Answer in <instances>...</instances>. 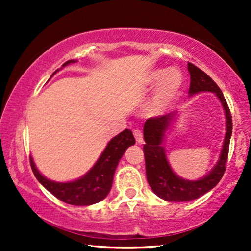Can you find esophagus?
Segmentation results:
<instances>
[{"mask_svg":"<svg viewBox=\"0 0 251 251\" xmlns=\"http://www.w3.org/2000/svg\"><path fill=\"white\" fill-rule=\"evenodd\" d=\"M133 135L137 140L138 144H142L143 143V132L140 129H134L133 131Z\"/></svg>","mask_w":251,"mask_h":251,"instance_id":"esophagus-1","label":"esophagus"}]
</instances>
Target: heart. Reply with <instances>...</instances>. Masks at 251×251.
I'll return each mask as SVG.
<instances>
[{"instance_id": "heart-1", "label": "heart", "mask_w": 251, "mask_h": 251, "mask_svg": "<svg viewBox=\"0 0 251 251\" xmlns=\"http://www.w3.org/2000/svg\"><path fill=\"white\" fill-rule=\"evenodd\" d=\"M148 85L157 87L150 98L146 109L151 116H162L174 107L178 100L184 85V76L178 68H160L149 74Z\"/></svg>"}]
</instances>
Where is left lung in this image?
Masks as SVG:
<instances>
[{
    "instance_id": "left-lung-1",
    "label": "left lung",
    "mask_w": 251,
    "mask_h": 251,
    "mask_svg": "<svg viewBox=\"0 0 251 251\" xmlns=\"http://www.w3.org/2000/svg\"><path fill=\"white\" fill-rule=\"evenodd\" d=\"M190 73V96L211 92L220 99L223 106L224 114L226 119V132L222 146L220 159L216 163L209 174L197 180H188L176 175L171 169L166 158V151L163 144L165 142L166 133L175 122L178 112L169 113L166 116L150 118L144 125V154H145L146 178L152 191L158 197L166 201H189L201 197L210 190L214 189L223 177L226 171V164L229 153L230 138L232 133V120L230 109L224 99L221 88L216 85L214 80L208 74L196 67L192 63H188Z\"/></svg>"
}]
</instances>
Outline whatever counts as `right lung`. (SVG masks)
Returning <instances> with one entry per match:
<instances>
[{
	"mask_svg": "<svg viewBox=\"0 0 251 251\" xmlns=\"http://www.w3.org/2000/svg\"><path fill=\"white\" fill-rule=\"evenodd\" d=\"M74 62H76V60H70L63 63L62 67ZM57 71L59 70L54 72L51 76ZM134 144L135 139L131 129L123 131L122 133L109 140L99 159L87 174L83 175L79 179L72 181L62 183V181H54L46 178L37 170L33 157H30V166L36 179L60 201L71 205H92L101 201L108 195L120 158L123 157L127 148Z\"/></svg>",
	"mask_w": 251,
	"mask_h": 251,
	"instance_id": "right-lung-1",
	"label": "right lung"
}]
</instances>
